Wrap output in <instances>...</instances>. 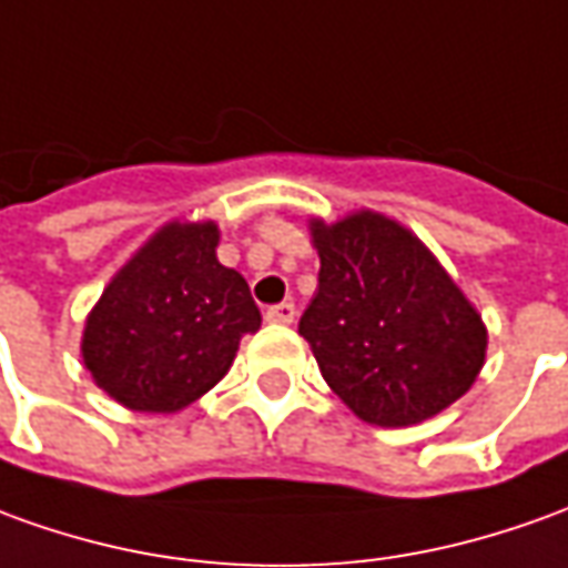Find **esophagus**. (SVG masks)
<instances>
[{
  "label": "esophagus",
  "mask_w": 568,
  "mask_h": 568,
  "mask_svg": "<svg viewBox=\"0 0 568 568\" xmlns=\"http://www.w3.org/2000/svg\"><path fill=\"white\" fill-rule=\"evenodd\" d=\"M265 318L275 324H291L296 318V306L293 303H277V306L265 308Z\"/></svg>",
  "instance_id": "esophagus-1"
}]
</instances>
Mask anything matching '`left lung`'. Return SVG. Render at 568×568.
<instances>
[{"instance_id": "1", "label": "left lung", "mask_w": 568, "mask_h": 568, "mask_svg": "<svg viewBox=\"0 0 568 568\" xmlns=\"http://www.w3.org/2000/svg\"><path fill=\"white\" fill-rule=\"evenodd\" d=\"M318 291L300 318L322 377L362 420L410 426L464 396L486 327L408 229L377 213L312 222Z\"/></svg>"}]
</instances>
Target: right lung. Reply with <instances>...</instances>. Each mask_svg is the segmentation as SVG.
<instances>
[{"label":"right lung","mask_w":568,"mask_h":568,"mask_svg":"<svg viewBox=\"0 0 568 568\" xmlns=\"http://www.w3.org/2000/svg\"><path fill=\"white\" fill-rule=\"evenodd\" d=\"M213 222L166 225L101 293L82 334L95 383L132 410L170 414L213 389L260 331L246 281L216 260Z\"/></svg>","instance_id":"obj_1"}]
</instances>
